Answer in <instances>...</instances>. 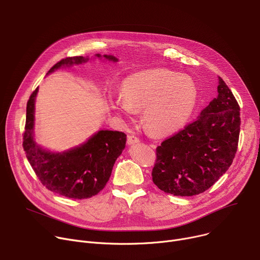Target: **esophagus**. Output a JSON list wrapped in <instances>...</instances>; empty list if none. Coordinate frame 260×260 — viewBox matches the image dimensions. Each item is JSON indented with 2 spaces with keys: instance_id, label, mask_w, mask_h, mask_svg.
Returning a JSON list of instances; mask_svg holds the SVG:
<instances>
[{
  "instance_id": "34e87169",
  "label": "esophagus",
  "mask_w": 260,
  "mask_h": 260,
  "mask_svg": "<svg viewBox=\"0 0 260 260\" xmlns=\"http://www.w3.org/2000/svg\"><path fill=\"white\" fill-rule=\"evenodd\" d=\"M140 142V139L134 135H129L127 136V144L128 145H133V144H136V143H139Z\"/></svg>"
}]
</instances>
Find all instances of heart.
I'll list each match as a JSON object with an SVG mask.
<instances>
[{"instance_id": "1", "label": "heart", "mask_w": 260, "mask_h": 260, "mask_svg": "<svg viewBox=\"0 0 260 260\" xmlns=\"http://www.w3.org/2000/svg\"><path fill=\"white\" fill-rule=\"evenodd\" d=\"M197 94L191 79L169 70H157L125 80L122 98H117L112 108L125 117L145 108L143 119L147 128L154 135H168L186 122L195 108Z\"/></svg>"}]
</instances>
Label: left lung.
<instances>
[{
    "label": "left lung",
    "instance_id": "obj_1",
    "mask_svg": "<svg viewBox=\"0 0 260 260\" xmlns=\"http://www.w3.org/2000/svg\"><path fill=\"white\" fill-rule=\"evenodd\" d=\"M240 125L239 104L219 77L218 96L194 122L157 146L151 174L154 184L174 196L205 192L231 166Z\"/></svg>",
    "mask_w": 260,
    "mask_h": 260
}]
</instances>
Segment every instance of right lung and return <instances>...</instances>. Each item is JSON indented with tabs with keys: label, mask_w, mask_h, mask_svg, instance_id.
Here are the masks:
<instances>
[{
	"label": "right lung",
	"mask_w": 260,
	"mask_h": 260,
	"mask_svg": "<svg viewBox=\"0 0 260 260\" xmlns=\"http://www.w3.org/2000/svg\"><path fill=\"white\" fill-rule=\"evenodd\" d=\"M103 61L117 62L112 55L95 54ZM88 57L66 58L55 64L49 74L64 67L88 62ZM38 88L27 104L23 149L41 183L50 191L67 198L85 199L99 194L110 179L113 166L125 148L126 135L122 132L101 129L86 142L64 151H51L40 146L34 138L35 102Z\"/></svg>",
	"instance_id": "add662e5"
}]
</instances>
